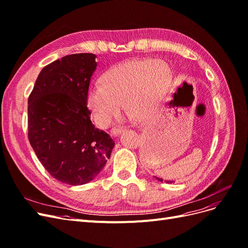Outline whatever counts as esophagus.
I'll list each match as a JSON object with an SVG mask.
<instances>
[{
    "mask_svg": "<svg viewBox=\"0 0 248 248\" xmlns=\"http://www.w3.org/2000/svg\"><path fill=\"white\" fill-rule=\"evenodd\" d=\"M123 129L122 128H119V127H115V128H111L110 129V136L111 137H118L120 134L122 133Z\"/></svg>",
    "mask_w": 248,
    "mask_h": 248,
    "instance_id": "34e87169",
    "label": "esophagus"
}]
</instances>
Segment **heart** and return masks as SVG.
<instances>
[{
	"mask_svg": "<svg viewBox=\"0 0 248 248\" xmlns=\"http://www.w3.org/2000/svg\"><path fill=\"white\" fill-rule=\"evenodd\" d=\"M168 66L151 59L130 60L116 65L102 77V85L92 86L87 93V106L99 125L108 126L120 117L125 104L131 119L151 117L162 98Z\"/></svg>",
	"mask_w": 248,
	"mask_h": 248,
	"instance_id": "b5f03b06",
	"label": "heart"
}]
</instances>
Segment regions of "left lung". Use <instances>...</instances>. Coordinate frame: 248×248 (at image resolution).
<instances>
[{
    "instance_id": "left-lung-1",
    "label": "left lung",
    "mask_w": 248,
    "mask_h": 248,
    "mask_svg": "<svg viewBox=\"0 0 248 248\" xmlns=\"http://www.w3.org/2000/svg\"><path fill=\"white\" fill-rule=\"evenodd\" d=\"M156 180H158V181H160V182H162L163 181V179H161V178H158V177H154ZM167 183H171V181H166Z\"/></svg>"
}]
</instances>
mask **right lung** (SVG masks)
<instances>
[{"instance_id": "add662e5", "label": "right lung", "mask_w": 248, "mask_h": 248, "mask_svg": "<svg viewBox=\"0 0 248 248\" xmlns=\"http://www.w3.org/2000/svg\"><path fill=\"white\" fill-rule=\"evenodd\" d=\"M96 55L74 54L40 71L28 100L29 140L49 174L60 182L82 185L98 176L115 141L95 128L87 108Z\"/></svg>"}]
</instances>
